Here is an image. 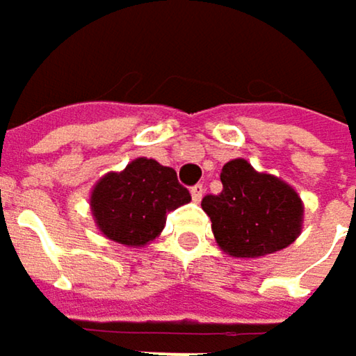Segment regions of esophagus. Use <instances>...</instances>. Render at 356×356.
I'll use <instances>...</instances> for the list:
<instances>
[{"label":"esophagus","instance_id":"34e87169","mask_svg":"<svg viewBox=\"0 0 356 356\" xmlns=\"http://www.w3.org/2000/svg\"><path fill=\"white\" fill-rule=\"evenodd\" d=\"M202 195H204V185H193V187H191V197H193V202H200Z\"/></svg>","mask_w":356,"mask_h":356}]
</instances>
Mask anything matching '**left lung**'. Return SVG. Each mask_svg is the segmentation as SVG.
<instances>
[{"mask_svg": "<svg viewBox=\"0 0 356 356\" xmlns=\"http://www.w3.org/2000/svg\"><path fill=\"white\" fill-rule=\"evenodd\" d=\"M222 191L202 200L220 249L233 257H261L289 248L303 227V202L282 179L257 173L245 159L229 161Z\"/></svg>", "mask_w": 356, "mask_h": 356, "instance_id": "1", "label": "left lung"}]
</instances>
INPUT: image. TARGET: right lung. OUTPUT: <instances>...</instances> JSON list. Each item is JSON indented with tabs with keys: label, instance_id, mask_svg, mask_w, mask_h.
<instances>
[{
	"label": "right lung",
	"instance_id": "1",
	"mask_svg": "<svg viewBox=\"0 0 356 356\" xmlns=\"http://www.w3.org/2000/svg\"><path fill=\"white\" fill-rule=\"evenodd\" d=\"M191 200L171 167L136 159L121 173H107L92 189L90 210L111 241L142 248L165 229L167 214Z\"/></svg>",
	"mask_w": 356,
	"mask_h": 356
}]
</instances>
